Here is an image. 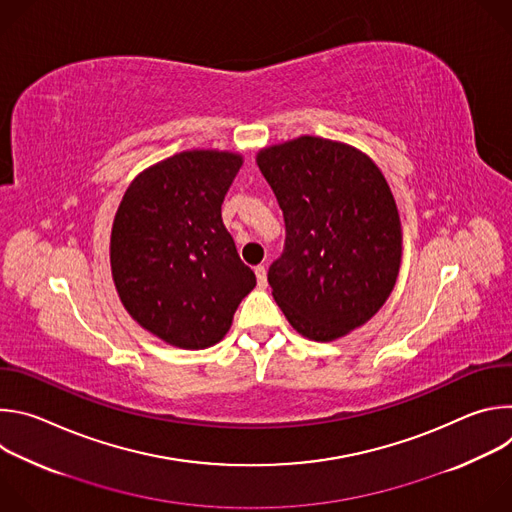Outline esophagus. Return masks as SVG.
Masks as SVG:
<instances>
[{"label":"esophagus","mask_w":512,"mask_h":512,"mask_svg":"<svg viewBox=\"0 0 512 512\" xmlns=\"http://www.w3.org/2000/svg\"><path fill=\"white\" fill-rule=\"evenodd\" d=\"M255 277H257L259 287H265V285H267V271H265L263 265H257V267H255Z\"/></svg>","instance_id":"34e87169"}]
</instances>
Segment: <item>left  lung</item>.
<instances>
[{"label": "left lung", "mask_w": 512, "mask_h": 512, "mask_svg": "<svg viewBox=\"0 0 512 512\" xmlns=\"http://www.w3.org/2000/svg\"><path fill=\"white\" fill-rule=\"evenodd\" d=\"M285 221L271 294L302 336L330 342L369 322L401 267V221L377 164L352 145L302 135L257 154Z\"/></svg>", "instance_id": "1"}]
</instances>
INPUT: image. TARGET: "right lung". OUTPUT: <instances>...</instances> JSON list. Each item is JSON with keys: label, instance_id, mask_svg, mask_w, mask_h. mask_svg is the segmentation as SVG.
Instances as JSON below:
<instances>
[{"label": "right lung", "instance_id": "add662e5", "mask_svg": "<svg viewBox=\"0 0 512 512\" xmlns=\"http://www.w3.org/2000/svg\"><path fill=\"white\" fill-rule=\"evenodd\" d=\"M243 158L190 150L143 170L111 229V273L129 316L164 342H221L255 273L241 261L221 206Z\"/></svg>", "mask_w": 512, "mask_h": 512}]
</instances>
